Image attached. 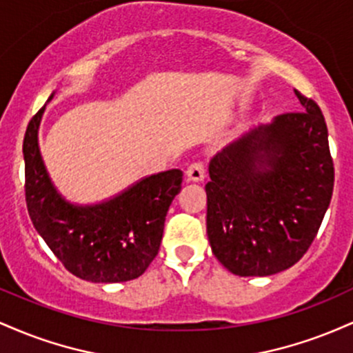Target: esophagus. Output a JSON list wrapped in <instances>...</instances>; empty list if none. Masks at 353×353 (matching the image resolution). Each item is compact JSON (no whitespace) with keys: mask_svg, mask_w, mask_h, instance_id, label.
Here are the masks:
<instances>
[{"mask_svg":"<svg viewBox=\"0 0 353 353\" xmlns=\"http://www.w3.org/2000/svg\"><path fill=\"white\" fill-rule=\"evenodd\" d=\"M185 174H188L190 181H202L205 177V165L202 161H194V163L188 168Z\"/></svg>","mask_w":353,"mask_h":353,"instance_id":"1","label":"esophagus"}]
</instances>
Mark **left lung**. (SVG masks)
Masks as SVG:
<instances>
[{
    "instance_id": "left-lung-1",
    "label": "left lung",
    "mask_w": 353,
    "mask_h": 353,
    "mask_svg": "<svg viewBox=\"0 0 353 353\" xmlns=\"http://www.w3.org/2000/svg\"><path fill=\"white\" fill-rule=\"evenodd\" d=\"M301 112L222 149L209 164L208 236L225 269L242 277L272 275L309 250L334 190L325 117L295 91Z\"/></svg>"
}]
</instances>
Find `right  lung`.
Instances as JSON below:
<instances>
[{
	"instance_id": "add662e5",
	"label": "right lung",
	"mask_w": 353,
	"mask_h": 353,
	"mask_svg": "<svg viewBox=\"0 0 353 353\" xmlns=\"http://www.w3.org/2000/svg\"><path fill=\"white\" fill-rule=\"evenodd\" d=\"M44 106L28 123L23 141L28 212L52 254L76 277L125 282L144 274L159 252L169 205L179 194L182 171L145 177L116 199L76 208L52 188L38 149Z\"/></svg>"
}]
</instances>
